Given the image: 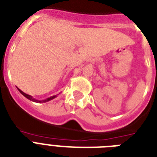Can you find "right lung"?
Wrapping results in <instances>:
<instances>
[{
  "mask_svg": "<svg viewBox=\"0 0 157 157\" xmlns=\"http://www.w3.org/2000/svg\"><path fill=\"white\" fill-rule=\"evenodd\" d=\"M18 90L22 94H23L24 97H26V98H28V99H29V100L31 101H33V102H35V103H45V102H48V101H50V100H52V99H54V98H56L57 95H54V96H51V97H50V98H47L46 99H44V100H37V99H35V98H33V96H31L29 95V94H25L24 92H23V91L21 90H19L18 88Z\"/></svg>",
  "mask_w": 157,
  "mask_h": 157,
  "instance_id": "1",
  "label": "right lung"
}]
</instances>
